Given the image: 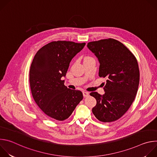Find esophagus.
I'll list each match as a JSON object with an SVG mask.
<instances>
[{"label":"esophagus","mask_w":157,"mask_h":157,"mask_svg":"<svg viewBox=\"0 0 157 157\" xmlns=\"http://www.w3.org/2000/svg\"><path fill=\"white\" fill-rule=\"evenodd\" d=\"M82 94H83V96L84 98H86V97H88L89 96V93L88 92H86V91H83L82 92Z\"/></svg>","instance_id":"esophagus-1"}]
</instances>
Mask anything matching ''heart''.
I'll return each mask as SVG.
<instances>
[{
	"mask_svg": "<svg viewBox=\"0 0 157 157\" xmlns=\"http://www.w3.org/2000/svg\"><path fill=\"white\" fill-rule=\"evenodd\" d=\"M88 58H89V57H86V58H85V59H88Z\"/></svg>",
	"mask_w": 157,
	"mask_h": 157,
	"instance_id": "b5f03b06",
	"label": "heart"
}]
</instances>
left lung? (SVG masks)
Here are the masks:
<instances>
[{
    "instance_id": "left-lung-1",
    "label": "left lung",
    "mask_w": 157,
    "mask_h": 157,
    "mask_svg": "<svg viewBox=\"0 0 157 157\" xmlns=\"http://www.w3.org/2000/svg\"><path fill=\"white\" fill-rule=\"evenodd\" d=\"M87 46L99 59V77L107 79L103 96L90 93L97 101L93 113L99 121L114 122L135 99L140 79L137 60L123 43L113 38L89 42Z\"/></svg>"
}]
</instances>
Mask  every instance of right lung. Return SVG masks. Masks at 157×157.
<instances>
[{
	"mask_svg": "<svg viewBox=\"0 0 157 157\" xmlns=\"http://www.w3.org/2000/svg\"><path fill=\"white\" fill-rule=\"evenodd\" d=\"M86 43L54 41L41 48L31 64L29 81L33 98L40 109L48 117L63 121L73 113L83 98L79 90L64 84L72 58Z\"/></svg>",
	"mask_w": 157,
	"mask_h": 157,
	"instance_id": "right-lung-1",
	"label": "right lung"
}]
</instances>
